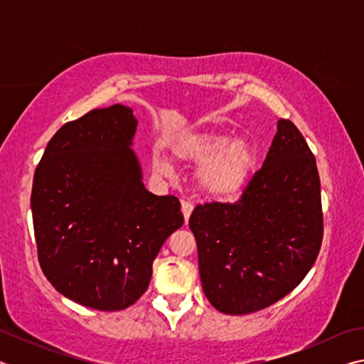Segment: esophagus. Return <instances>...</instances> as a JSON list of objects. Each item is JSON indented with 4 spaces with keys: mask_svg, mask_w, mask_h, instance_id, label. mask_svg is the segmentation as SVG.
I'll list each match as a JSON object with an SVG mask.
<instances>
[{
    "mask_svg": "<svg viewBox=\"0 0 364 364\" xmlns=\"http://www.w3.org/2000/svg\"><path fill=\"white\" fill-rule=\"evenodd\" d=\"M193 208H194V205L191 204V202L181 200V212L184 215V221H186V223H188V220L191 217V213H193Z\"/></svg>",
    "mask_w": 364,
    "mask_h": 364,
    "instance_id": "34e87169",
    "label": "esophagus"
}]
</instances>
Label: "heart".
Returning a JSON list of instances; mask_svg holds the SVG:
<instances>
[{"label":"heart","mask_w":364,"mask_h":364,"mask_svg":"<svg viewBox=\"0 0 364 364\" xmlns=\"http://www.w3.org/2000/svg\"><path fill=\"white\" fill-rule=\"evenodd\" d=\"M175 159L199 165L196 171L197 189L217 200H231L247 186L257 165V151L250 141L232 139L231 133L218 130H194L178 136L171 144ZM159 173H171V164L162 156H154Z\"/></svg>","instance_id":"b5f03b06"}]
</instances>
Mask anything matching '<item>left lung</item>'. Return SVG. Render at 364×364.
Segmentation results:
<instances>
[{
	"label": "left lung",
	"instance_id": "obj_1",
	"mask_svg": "<svg viewBox=\"0 0 364 364\" xmlns=\"http://www.w3.org/2000/svg\"><path fill=\"white\" fill-rule=\"evenodd\" d=\"M208 301L247 315L286 297L321 249L316 160L291 120L278 122L263 167L234 204L197 205L189 218Z\"/></svg>",
	"mask_w": 364,
	"mask_h": 364
}]
</instances>
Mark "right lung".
I'll use <instances>...</instances> for the list:
<instances>
[{"mask_svg":"<svg viewBox=\"0 0 364 364\" xmlns=\"http://www.w3.org/2000/svg\"><path fill=\"white\" fill-rule=\"evenodd\" d=\"M138 120L122 104L60 127L35 170L38 260L64 297L101 311L133 305L152 262L183 225L180 200L144 188L132 144Z\"/></svg>","mask_w":364,"mask_h":364,"instance_id":"obj_1","label":"right lung"}]
</instances>
